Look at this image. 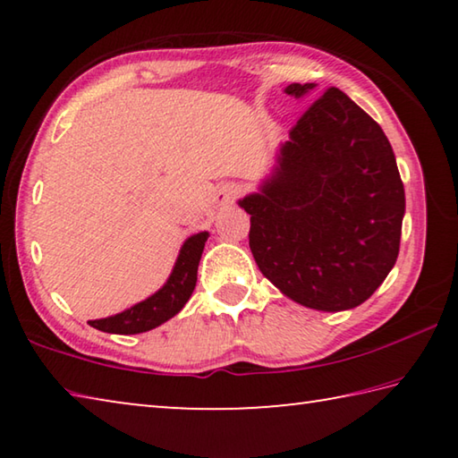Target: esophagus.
Wrapping results in <instances>:
<instances>
[{
    "mask_svg": "<svg viewBox=\"0 0 458 458\" xmlns=\"http://www.w3.org/2000/svg\"><path fill=\"white\" fill-rule=\"evenodd\" d=\"M238 193H240V185L224 183V185H220L218 191H216V204H220V206L232 204V201L238 198Z\"/></svg>",
    "mask_w": 458,
    "mask_h": 458,
    "instance_id": "esophagus-1",
    "label": "esophagus"
}]
</instances>
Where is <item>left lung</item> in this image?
<instances>
[{
    "instance_id": "obj_1",
    "label": "left lung",
    "mask_w": 458,
    "mask_h": 458,
    "mask_svg": "<svg viewBox=\"0 0 458 458\" xmlns=\"http://www.w3.org/2000/svg\"><path fill=\"white\" fill-rule=\"evenodd\" d=\"M315 89L293 82L294 98ZM281 145L259 193L238 201L250 214L252 257L278 291L317 311L368 301L396 265L404 183L382 127L331 87Z\"/></svg>"
}]
</instances>
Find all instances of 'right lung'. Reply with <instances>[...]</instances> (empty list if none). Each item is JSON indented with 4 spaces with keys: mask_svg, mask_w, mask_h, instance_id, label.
I'll use <instances>...</instances> for the list:
<instances>
[{
    "mask_svg": "<svg viewBox=\"0 0 458 458\" xmlns=\"http://www.w3.org/2000/svg\"><path fill=\"white\" fill-rule=\"evenodd\" d=\"M208 236H210L208 232H199V234H193L185 240L172 275L157 293L141 301V303L125 309L123 313L89 321L90 327L105 333H119V335H135V333L159 327L161 323L180 313L191 297L193 289H196L198 265Z\"/></svg>",
    "mask_w": 458,
    "mask_h": 458,
    "instance_id": "right-lung-1",
    "label": "right lung"
}]
</instances>
